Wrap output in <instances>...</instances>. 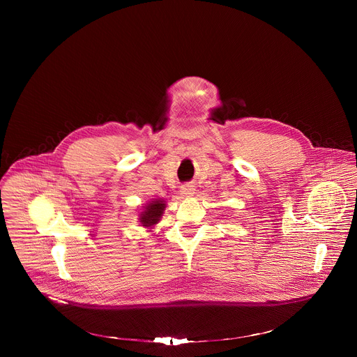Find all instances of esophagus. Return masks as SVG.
I'll return each instance as SVG.
<instances>
[{"instance_id":"esophagus-1","label":"esophagus","mask_w":357,"mask_h":357,"mask_svg":"<svg viewBox=\"0 0 357 357\" xmlns=\"http://www.w3.org/2000/svg\"><path fill=\"white\" fill-rule=\"evenodd\" d=\"M195 193V186L192 183H185L181 186V195L182 196H192Z\"/></svg>"}]
</instances>
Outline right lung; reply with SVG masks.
I'll list each match as a JSON object with an SVG mask.
<instances>
[{
	"instance_id": "obj_1",
	"label": "right lung",
	"mask_w": 357,
	"mask_h": 357,
	"mask_svg": "<svg viewBox=\"0 0 357 357\" xmlns=\"http://www.w3.org/2000/svg\"><path fill=\"white\" fill-rule=\"evenodd\" d=\"M165 209L164 200H152L149 205L145 208L144 212H141L139 220L144 226H152L160 222L162 213Z\"/></svg>"
}]
</instances>
